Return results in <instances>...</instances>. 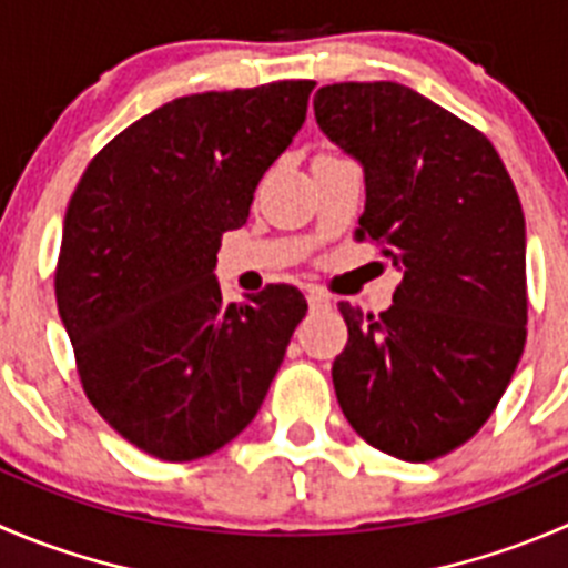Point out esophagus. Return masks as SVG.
I'll use <instances>...</instances> for the list:
<instances>
[{
  "mask_svg": "<svg viewBox=\"0 0 568 568\" xmlns=\"http://www.w3.org/2000/svg\"><path fill=\"white\" fill-rule=\"evenodd\" d=\"M307 305H311V311H327L329 307V296L324 294V291L318 288H307Z\"/></svg>",
  "mask_w": 568,
  "mask_h": 568,
  "instance_id": "34e87169",
  "label": "esophagus"
}]
</instances>
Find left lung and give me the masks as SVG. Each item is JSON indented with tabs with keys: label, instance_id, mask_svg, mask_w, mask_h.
<instances>
[{
	"label": "left lung",
	"instance_id": "1",
	"mask_svg": "<svg viewBox=\"0 0 568 568\" xmlns=\"http://www.w3.org/2000/svg\"><path fill=\"white\" fill-rule=\"evenodd\" d=\"M313 110L363 163L355 239L402 268L379 316L338 305L349 341L333 363L335 396L374 449L436 460L488 422L525 352L519 194L477 126L399 82L324 85Z\"/></svg>",
	"mask_w": 568,
	"mask_h": 568
}]
</instances>
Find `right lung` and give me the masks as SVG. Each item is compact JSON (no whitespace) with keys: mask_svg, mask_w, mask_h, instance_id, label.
<instances>
[{"mask_svg":"<svg viewBox=\"0 0 568 568\" xmlns=\"http://www.w3.org/2000/svg\"><path fill=\"white\" fill-rule=\"evenodd\" d=\"M313 85L172 99L102 146L71 194L54 296L77 374L99 416L152 458L185 464L233 442L305 316L285 283L224 305L213 268Z\"/></svg>","mask_w":568,"mask_h":568,"instance_id":"1","label":"right lung"}]
</instances>
